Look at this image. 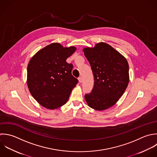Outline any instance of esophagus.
<instances>
[{"instance_id":"esophagus-1","label":"esophagus","mask_w":157,"mask_h":157,"mask_svg":"<svg viewBox=\"0 0 157 157\" xmlns=\"http://www.w3.org/2000/svg\"><path fill=\"white\" fill-rule=\"evenodd\" d=\"M78 81H79V82L80 83H81V82H82V78H81V77H79V78H78Z\"/></svg>"}]
</instances>
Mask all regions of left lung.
Wrapping results in <instances>:
<instances>
[{"instance_id": "1", "label": "left lung", "mask_w": 157, "mask_h": 157, "mask_svg": "<svg viewBox=\"0 0 157 157\" xmlns=\"http://www.w3.org/2000/svg\"><path fill=\"white\" fill-rule=\"evenodd\" d=\"M94 76L92 92L85 95L89 107L103 111L114 105L129 82V66L125 57L109 44L100 42L83 49Z\"/></svg>"}]
</instances>
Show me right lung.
Instances as JSON below:
<instances>
[{
    "mask_svg": "<svg viewBox=\"0 0 157 157\" xmlns=\"http://www.w3.org/2000/svg\"><path fill=\"white\" fill-rule=\"evenodd\" d=\"M76 50L51 43L38 51L27 66V84L32 96L42 106L55 109L65 105L78 82L72 74L73 65L66 60Z\"/></svg>",
    "mask_w": 157,
    "mask_h": 157,
    "instance_id": "add662e5",
    "label": "right lung"
}]
</instances>
